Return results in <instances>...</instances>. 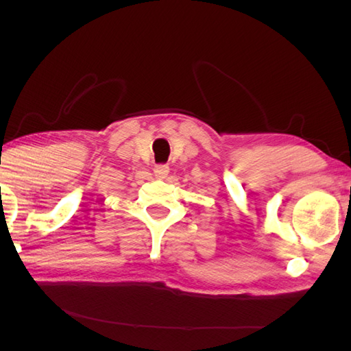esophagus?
Masks as SVG:
<instances>
[{
	"instance_id": "34e87169",
	"label": "esophagus",
	"mask_w": 351,
	"mask_h": 351,
	"mask_svg": "<svg viewBox=\"0 0 351 351\" xmlns=\"http://www.w3.org/2000/svg\"><path fill=\"white\" fill-rule=\"evenodd\" d=\"M168 171H169V167H168L167 164H156L155 168H154V173H155V176H156L158 178L167 177Z\"/></svg>"
}]
</instances>
